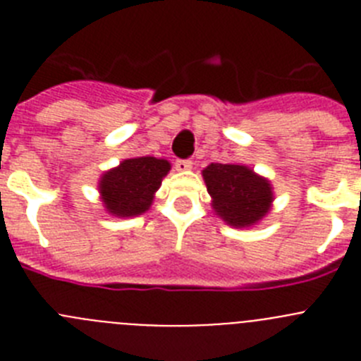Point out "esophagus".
I'll return each instance as SVG.
<instances>
[{
  "instance_id": "esophagus-1",
  "label": "esophagus",
  "mask_w": 361,
  "mask_h": 361,
  "mask_svg": "<svg viewBox=\"0 0 361 361\" xmlns=\"http://www.w3.org/2000/svg\"><path fill=\"white\" fill-rule=\"evenodd\" d=\"M175 168H177V171H190L193 168V162L190 159H178V161H175Z\"/></svg>"
}]
</instances>
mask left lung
<instances>
[{"label": "left lung", "instance_id": "8db88e82", "mask_svg": "<svg viewBox=\"0 0 361 361\" xmlns=\"http://www.w3.org/2000/svg\"><path fill=\"white\" fill-rule=\"evenodd\" d=\"M202 178L213 212L228 226L251 228L271 212L275 200L271 180L250 166L212 162L202 170Z\"/></svg>", "mask_w": 361, "mask_h": 361}]
</instances>
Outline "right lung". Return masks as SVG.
<instances>
[{"instance_id": "1", "label": "right lung", "mask_w": 361, "mask_h": 361, "mask_svg": "<svg viewBox=\"0 0 361 361\" xmlns=\"http://www.w3.org/2000/svg\"><path fill=\"white\" fill-rule=\"evenodd\" d=\"M170 170L171 164L166 159L133 157L104 171L99 177L97 190L108 215L132 219L148 212Z\"/></svg>"}]
</instances>
